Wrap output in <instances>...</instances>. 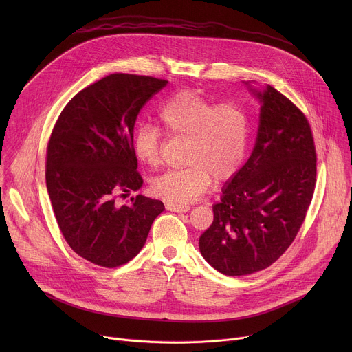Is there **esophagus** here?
I'll list each match as a JSON object with an SVG mask.
<instances>
[{
	"label": "esophagus",
	"mask_w": 352,
	"mask_h": 352,
	"mask_svg": "<svg viewBox=\"0 0 352 352\" xmlns=\"http://www.w3.org/2000/svg\"><path fill=\"white\" fill-rule=\"evenodd\" d=\"M166 208L171 212H178V213H185L190 209V206L186 204H167Z\"/></svg>",
	"instance_id": "obj_1"
}]
</instances>
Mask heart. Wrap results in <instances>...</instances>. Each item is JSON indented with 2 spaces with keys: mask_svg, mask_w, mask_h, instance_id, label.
<instances>
[{
  "mask_svg": "<svg viewBox=\"0 0 352 352\" xmlns=\"http://www.w3.org/2000/svg\"><path fill=\"white\" fill-rule=\"evenodd\" d=\"M157 118L166 133L186 138V167L157 177L153 192L171 204L193 202L213 184L232 178L245 157L249 122L234 103L216 104L195 90H181L159 107ZM163 133L152 124H139L132 136L135 157L147 167L162 163Z\"/></svg>",
  "mask_w": 352,
  "mask_h": 352,
  "instance_id": "heart-1",
  "label": "heart"
}]
</instances>
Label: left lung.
Segmentation results:
<instances>
[{
  "label": "left lung",
  "instance_id": "1",
  "mask_svg": "<svg viewBox=\"0 0 352 352\" xmlns=\"http://www.w3.org/2000/svg\"><path fill=\"white\" fill-rule=\"evenodd\" d=\"M258 138L245 166L213 206L214 220L199 239L220 273L245 276L272 266L295 239L316 185V147L308 118L267 86Z\"/></svg>",
  "mask_w": 352,
  "mask_h": 352
}]
</instances>
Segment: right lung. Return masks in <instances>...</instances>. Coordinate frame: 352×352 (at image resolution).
<instances>
[{"label": "right lung", "mask_w": 352, "mask_h": 352, "mask_svg": "<svg viewBox=\"0 0 352 352\" xmlns=\"http://www.w3.org/2000/svg\"><path fill=\"white\" fill-rule=\"evenodd\" d=\"M168 80L111 74L78 94L61 111L47 144L45 184L67 243L93 265L114 269L143 248L160 200L142 195L118 204L143 179L132 136L136 117Z\"/></svg>", "instance_id": "right-lung-1"}]
</instances>
